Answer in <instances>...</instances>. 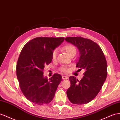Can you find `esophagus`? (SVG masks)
Listing matches in <instances>:
<instances>
[{"mask_svg":"<svg viewBox=\"0 0 120 120\" xmlns=\"http://www.w3.org/2000/svg\"><path fill=\"white\" fill-rule=\"evenodd\" d=\"M62 79H68V77L67 76H65V75H63L62 76Z\"/></svg>","mask_w":120,"mask_h":120,"instance_id":"34e87169","label":"esophagus"}]
</instances>
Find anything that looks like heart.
<instances>
[{
  "instance_id": "b5f03b06",
  "label": "heart",
  "mask_w": 120,
  "mask_h": 120,
  "mask_svg": "<svg viewBox=\"0 0 120 120\" xmlns=\"http://www.w3.org/2000/svg\"><path fill=\"white\" fill-rule=\"evenodd\" d=\"M63 50L65 51L66 53L68 54L70 56H71L73 54H75L76 52V48L74 45H73L71 44H67L65 45H64L63 47ZM57 50H55L52 52V58L53 60H55L56 59L57 56ZM60 70L62 72H67L68 71V69L67 68L66 66H63L60 67Z\"/></svg>"
}]
</instances>
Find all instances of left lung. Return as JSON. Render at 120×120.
Returning a JSON list of instances; mask_svg holds the SVG:
<instances>
[{
  "label": "left lung",
  "instance_id": "8db88e82",
  "mask_svg": "<svg viewBox=\"0 0 120 120\" xmlns=\"http://www.w3.org/2000/svg\"><path fill=\"white\" fill-rule=\"evenodd\" d=\"M65 40L78 48L80 57L76 66L85 71L81 81L73 76L69 78L70 87L66 92L67 97L73 104L88 103L99 93L106 79V58L100 46L90 39L76 36Z\"/></svg>",
  "mask_w": 120,
  "mask_h": 120
}]
</instances>
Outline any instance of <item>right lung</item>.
<instances>
[{"label":"right lung","mask_w":120,"mask_h":120,"mask_svg":"<svg viewBox=\"0 0 120 120\" xmlns=\"http://www.w3.org/2000/svg\"><path fill=\"white\" fill-rule=\"evenodd\" d=\"M64 41V38L38 37L23 48L17 61V76L21 91L30 102L43 105L53 100L62 76L55 73L48 79L43 70L52 61L53 50Z\"/></svg>","instance_id":"add662e5"}]
</instances>
